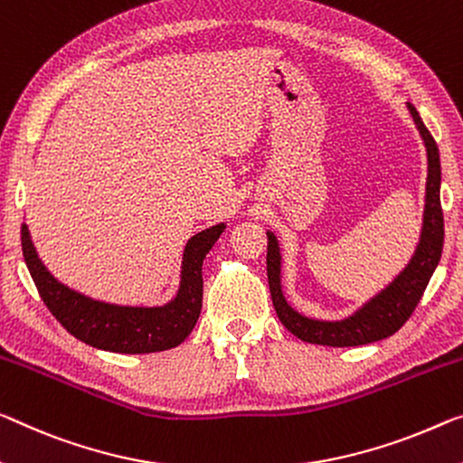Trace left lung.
<instances>
[{
	"label": "left lung",
	"mask_w": 463,
	"mask_h": 463,
	"mask_svg": "<svg viewBox=\"0 0 463 463\" xmlns=\"http://www.w3.org/2000/svg\"><path fill=\"white\" fill-rule=\"evenodd\" d=\"M408 109L414 118L418 130L422 134V140L426 145V153H429V177H426V209H424V227L420 244L414 259L408 265V269L391 283V286L368 302L360 312L354 317L345 318V321L337 323H325V321H312L306 318L291 308L281 294V256L279 246L273 233L269 236L267 246V277H269V289H271L273 306L277 317L283 323V326L289 333H294L298 339L308 341V344L318 345H333V347H350V345H364L373 344V341L385 339L400 331L403 323L411 317L416 310L418 302L424 294L426 286H429L430 275L435 271L440 252H443V238H445V225H443V209H440V161H439V148L437 142L429 132V128L418 116L414 105H408Z\"/></svg>",
	"instance_id": "8db88e82"
}]
</instances>
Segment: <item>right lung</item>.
I'll return each mask as SVG.
<instances>
[{
  "label": "right lung",
  "instance_id": "right-lung-1",
  "mask_svg": "<svg viewBox=\"0 0 463 463\" xmlns=\"http://www.w3.org/2000/svg\"><path fill=\"white\" fill-rule=\"evenodd\" d=\"M225 225L196 233L186 244L182 262V286L175 300L159 308H134L90 300L60 283L43 267L23 225V254L41 300L63 329L92 347L119 354H151L180 345L194 329L203 308V260L222 236Z\"/></svg>",
  "mask_w": 463,
  "mask_h": 463
}]
</instances>
